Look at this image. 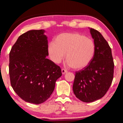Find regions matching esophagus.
<instances>
[{
	"mask_svg": "<svg viewBox=\"0 0 123 123\" xmlns=\"http://www.w3.org/2000/svg\"><path fill=\"white\" fill-rule=\"evenodd\" d=\"M61 72H62V74H66V73H67V70L64 69V68H62V69H61Z\"/></svg>",
	"mask_w": 123,
	"mask_h": 123,
	"instance_id": "obj_1",
	"label": "esophagus"
}]
</instances>
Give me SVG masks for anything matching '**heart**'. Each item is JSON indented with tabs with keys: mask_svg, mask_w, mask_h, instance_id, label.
Masks as SVG:
<instances>
[{
	"mask_svg": "<svg viewBox=\"0 0 123 123\" xmlns=\"http://www.w3.org/2000/svg\"><path fill=\"white\" fill-rule=\"evenodd\" d=\"M49 55L54 63L66 59L67 64L74 69L86 67L94 57L95 45L92 39L79 33H62L48 47Z\"/></svg>",
	"mask_w": 123,
	"mask_h": 123,
	"instance_id": "1",
	"label": "heart"
}]
</instances>
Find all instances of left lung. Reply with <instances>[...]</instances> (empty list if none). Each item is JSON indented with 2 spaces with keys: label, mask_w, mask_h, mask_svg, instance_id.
<instances>
[{
  "label": "left lung",
  "mask_w": 123,
  "mask_h": 123,
  "mask_svg": "<svg viewBox=\"0 0 123 123\" xmlns=\"http://www.w3.org/2000/svg\"><path fill=\"white\" fill-rule=\"evenodd\" d=\"M95 51L88 66L75 72L73 89L76 98L85 103L101 98L109 90L113 79L114 62L111 49L100 33L90 29Z\"/></svg>",
  "instance_id": "obj_1"
}]
</instances>
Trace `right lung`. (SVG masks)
<instances>
[{
  "instance_id": "add662e5",
  "label": "right lung",
  "mask_w": 123,
  "mask_h": 123,
  "mask_svg": "<svg viewBox=\"0 0 123 123\" xmlns=\"http://www.w3.org/2000/svg\"><path fill=\"white\" fill-rule=\"evenodd\" d=\"M44 30L28 31L20 35L9 55L10 82L14 91L26 102L44 103L50 97L56 81L62 75L60 66L47 59Z\"/></svg>"
}]
</instances>
